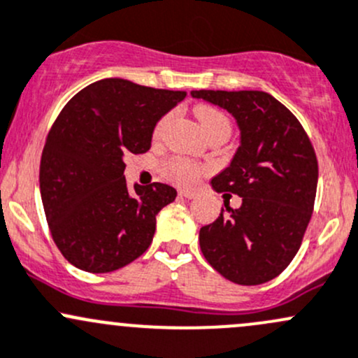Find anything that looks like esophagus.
<instances>
[{
  "label": "esophagus",
  "mask_w": 358,
  "mask_h": 358,
  "mask_svg": "<svg viewBox=\"0 0 358 358\" xmlns=\"http://www.w3.org/2000/svg\"><path fill=\"white\" fill-rule=\"evenodd\" d=\"M180 195L185 199H197L199 197V192L197 190H189V189H182L180 190Z\"/></svg>",
  "instance_id": "1"
}]
</instances>
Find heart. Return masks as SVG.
<instances>
[{
  "instance_id": "1",
  "label": "heart",
  "mask_w": 358,
  "mask_h": 358,
  "mask_svg": "<svg viewBox=\"0 0 358 358\" xmlns=\"http://www.w3.org/2000/svg\"><path fill=\"white\" fill-rule=\"evenodd\" d=\"M197 118L199 122H201L202 130H204L208 135L213 134L216 129H220V127H229L227 116H224L221 111L214 110V108H209V106L199 108ZM168 120L169 116H164V118L159 120V123L156 125V130H154V135H156V137H159V135L163 134ZM163 173L166 175V178L171 180V182L187 185V183H194L195 180L201 176L202 168L199 166L197 163H194V161L187 159V157H171V159H168L166 163H164Z\"/></svg>"
}]
</instances>
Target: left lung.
<instances>
[{
	"mask_svg": "<svg viewBox=\"0 0 358 358\" xmlns=\"http://www.w3.org/2000/svg\"><path fill=\"white\" fill-rule=\"evenodd\" d=\"M190 94L231 113L240 129V148L210 185L242 197V206L224 202L217 220L199 231L201 250L227 280L262 285L283 273L302 245L317 190L314 148L295 115L268 92Z\"/></svg>",
	"mask_w": 358,
	"mask_h": 358,
	"instance_id": "1",
	"label": "left lung"
}]
</instances>
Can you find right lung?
Listing matches in <instances>:
<instances>
[{
	"instance_id": "1",
	"label": "right lung",
	"mask_w": 358,
	"mask_h": 358,
	"mask_svg": "<svg viewBox=\"0 0 358 358\" xmlns=\"http://www.w3.org/2000/svg\"><path fill=\"white\" fill-rule=\"evenodd\" d=\"M185 96L103 78L75 94L52 123L41 157V197L52 240L75 268L111 273L149 248L157 213L176 190L166 183L130 190L125 157L148 152L156 123Z\"/></svg>"
}]
</instances>
